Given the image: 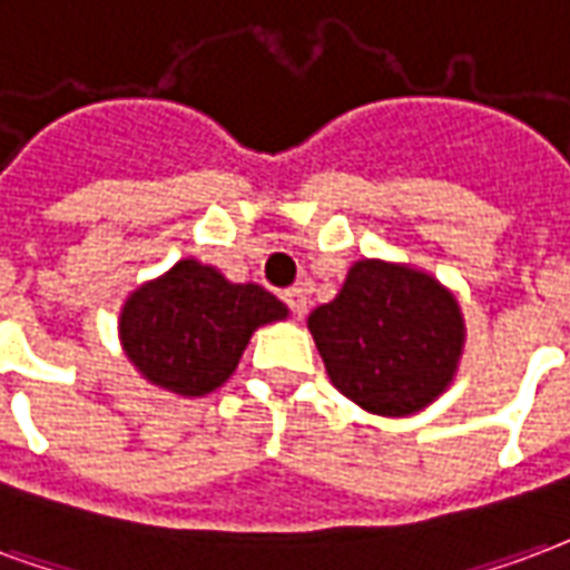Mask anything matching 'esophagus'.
<instances>
[{
  "label": "esophagus",
  "mask_w": 570,
  "mask_h": 570,
  "mask_svg": "<svg viewBox=\"0 0 570 570\" xmlns=\"http://www.w3.org/2000/svg\"><path fill=\"white\" fill-rule=\"evenodd\" d=\"M282 301L288 303L291 313L301 318V315L306 313V303H309V297H306V291H303V288H288L285 294H282Z\"/></svg>",
  "instance_id": "esophagus-1"
}]
</instances>
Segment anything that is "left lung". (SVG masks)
<instances>
[{"mask_svg": "<svg viewBox=\"0 0 570 570\" xmlns=\"http://www.w3.org/2000/svg\"><path fill=\"white\" fill-rule=\"evenodd\" d=\"M306 325L336 392L389 419L413 416L450 389L468 336L459 301L438 276L380 257L355 261Z\"/></svg>", "mask_w": 570, "mask_h": 570, "instance_id": "1", "label": "left lung"}]
</instances>
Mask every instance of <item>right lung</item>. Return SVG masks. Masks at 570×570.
I'll return each instance as SVG.
<instances>
[{
  "instance_id": "1",
  "label": "right lung",
  "mask_w": 570,
  "mask_h": 570,
  "mask_svg": "<svg viewBox=\"0 0 570 570\" xmlns=\"http://www.w3.org/2000/svg\"><path fill=\"white\" fill-rule=\"evenodd\" d=\"M282 318H288V306L276 294L185 257L130 291L118 336L124 355L151 385L203 397L234 376L257 327Z\"/></svg>"
}]
</instances>
